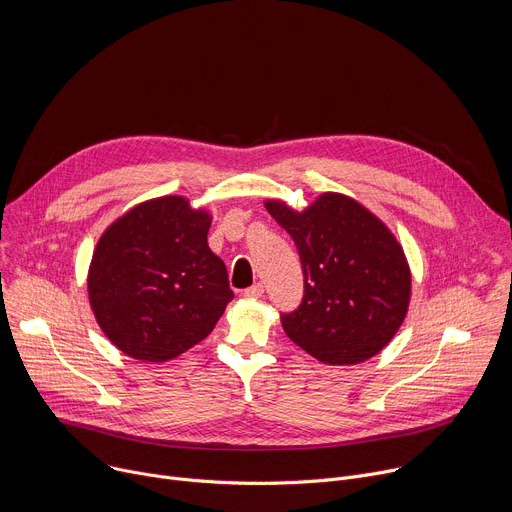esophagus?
<instances>
[{"instance_id": "34e87169", "label": "esophagus", "mask_w": 512, "mask_h": 512, "mask_svg": "<svg viewBox=\"0 0 512 512\" xmlns=\"http://www.w3.org/2000/svg\"><path fill=\"white\" fill-rule=\"evenodd\" d=\"M263 296V285L261 283H253L251 287L245 289V298H251V300H257Z\"/></svg>"}]
</instances>
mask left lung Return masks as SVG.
<instances>
[{
	"label": "left lung",
	"mask_w": 512,
	"mask_h": 512,
	"mask_svg": "<svg viewBox=\"0 0 512 512\" xmlns=\"http://www.w3.org/2000/svg\"><path fill=\"white\" fill-rule=\"evenodd\" d=\"M269 214L294 239L304 298L281 314V326L326 364L375 356L405 320L411 273L401 245L356 200L326 192L304 212L267 200Z\"/></svg>",
	"instance_id": "8db88e82"
}]
</instances>
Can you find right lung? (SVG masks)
I'll return each instance as SVG.
<instances>
[{
  "label": "right lung",
  "mask_w": 512,
  "mask_h": 512,
  "mask_svg": "<svg viewBox=\"0 0 512 512\" xmlns=\"http://www.w3.org/2000/svg\"><path fill=\"white\" fill-rule=\"evenodd\" d=\"M210 214L182 196L141 202L103 233L89 300L105 336L127 356L164 362L204 340L233 300L208 243Z\"/></svg>",
  "instance_id": "1"
}]
</instances>
